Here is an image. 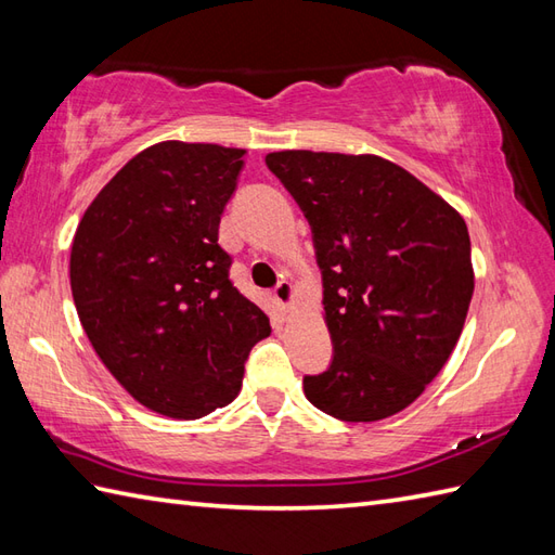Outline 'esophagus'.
<instances>
[{"instance_id":"34e87169","label":"esophagus","mask_w":555,"mask_h":555,"mask_svg":"<svg viewBox=\"0 0 555 555\" xmlns=\"http://www.w3.org/2000/svg\"><path fill=\"white\" fill-rule=\"evenodd\" d=\"M293 298H296V288H293L291 281H279L274 288V300L279 302V308L288 310L293 305Z\"/></svg>"}]
</instances>
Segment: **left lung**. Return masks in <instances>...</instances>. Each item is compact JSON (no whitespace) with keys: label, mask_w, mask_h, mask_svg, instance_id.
I'll return each mask as SVG.
<instances>
[{"label":"left lung","mask_w":555,"mask_h":555,"mask_svg":"<svg viewBox=\"0 0 555 555\" xmlns=\"http://www.w3.org/2000/svg\"><path fill=\"white\" fill-rule=\"evenodd\" d=\"M267 167L312 229L334 358L305 376L314 408L344 422L405 410L441 372L475 291L465 219L376 155L284 150Z\"/></svg>","instance_id":"left-lung-1"}]
</instances>
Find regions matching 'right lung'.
I'll list each match as a JSON object with an SVG mask.
<instances>
[{
	"label": "right lung",
	"mask_w": 555,
	"mask_h": 555,
	"mask_svg": "<svg viewBox=\"0 0 555 555\" xmlns=\"http://www.w3.org/2000/svg\"><path fill=\"white\" fill-rule=\"evenodd\" d=\"M245 150L167 140L102 188L70 245L92 348L138 403L197 420L238 396L269 317L231 284L219 221Z\"/></svg>",
	"instance_id": "1"
}]
</instances>
